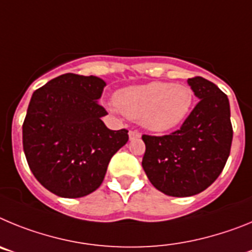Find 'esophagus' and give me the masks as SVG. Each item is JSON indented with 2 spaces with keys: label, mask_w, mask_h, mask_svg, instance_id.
I'll use <instances>...</instances> for the list:
<instances>
[{
  "label": "esophagus",
  "mask_w": 252,
  "mask_h": 252,
  "mask_svg": "<svg viewBox=\"0 0 252 252\" xmlns=\"http://www.w3.org/2000/svg\"><path fill=\"white\" fill-rule=\"evenodd\" d=\"M128 136H130V140L139 139V137H141V133H140L139 131H130V132H128Z\"/></svg>",
  "instance_id": "1"
}]
</instances>
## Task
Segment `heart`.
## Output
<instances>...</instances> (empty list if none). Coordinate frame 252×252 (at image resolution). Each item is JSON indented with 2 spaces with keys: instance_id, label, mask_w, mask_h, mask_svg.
Segmentation results:
<instances>
[{
  "instance_id": "b5f03b06",
  "label": "heart",
  "mask_w": 252,
  "mask_h": 252,
  "mask_svg": "<svg viewBox=\"0 0 252 252\" xmlns=\"http://www.w3.org/2000/svg\"><path fill=\"white\" fill-rule=\"evenodd\" d=\"M192 88L187 84L150 82L130 86L115 93L112 111H121L128 119L139 120L142 127L165 132L179 126L190 112Z\"/></svg>"
}]
</instances>
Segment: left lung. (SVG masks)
Here are the masks:
<instances>
[{
	"instance_id": "left-lung-1",
	"label": "left lung",
	"mask_w": 252,
	"mask_h": 252,
	"mask_svg": "<svg viewBox=\"0 0 252 252\" xmlns=\"http://www.w3.org/2000/svg\"><path fill=\"white\" fill-rule=\"evenodd\" d=\"M188 84L199 102L182 127L165 136H142V168L150 183L170 197H190L208 188L223 170L232 142L227 95L202 77Z\"/></svg>"
}]
</instances>
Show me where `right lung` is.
Instances as JSON below:
<instances>
[{
    "label": "right lung",
    "mask_w": 252,
    "mask_h": 252,
    "mask_svg": "<svg viewBox=\"0 0 252 252\" xmlns=\"http://www.w3.org/2000/svg\"><path fill=\"white\" fill-rule=\"evenodd\" d=\"M104 87L94 75L66 73L32 93L22 125L24 153L39 183L59 197L94 192L127 142V130H110L102 121Z\"/></svg>",
    "instance_id": "add662e5"
}]
</instances>
